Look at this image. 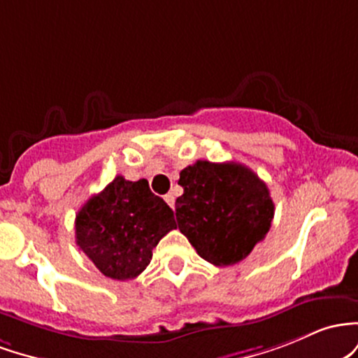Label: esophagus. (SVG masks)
I'll list each match as a JSON object with an SVG mask.
<instances>
[{"instance_id": "esophagus-1", "label": "esophagus", "mask_w": 358, "mask_h": 358, "mask_svg": "<svg viewBox=\"0 0 358 358\" xmlns=\"http://www.w3.org/2000/svg\"><path fill=\"white\" fill-rule=\"evenodd\" d=\"M164 199H166V203L169 204V206H171V208H174V194H172V192H169V194H166V196H164Z\"/></svg>"}]
</instances>
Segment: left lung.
I'll list each match as a JSON object with an SVG mask.
<instances>
[{
    "label": "left lung",
    "mask_w": 358,
    "mask_h": 358,
    "mask_svg": "<svg viewBox=\"0 0 358 358\" xmlns=\"http://www.w3.org/2000/svg\"><path fill=\"white\" fill-rule=\"evenodd\" d=\"M179 184V230L213 266L238 264L267 235L274 203L266 182L247 166L198 160L180 171Z\"/></svg>",
    "instance_id": "left-lung-1"
}]
</instances>
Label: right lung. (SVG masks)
Here are the masks:
<instances>
[{"label": "right lung", "instance_id": "obj_1", "mask_svg": "<svg viewBox=\"0 0 358 358\" xmlns=\"http://www.w3.org/2000/svg\"><path fill=\"white\" fill-rule=\"evenodd\" d=\"M174 228V213L145 179L116 176L76 215V243L103 275L128 280L145 271L152 250Z\"/></svg>", "mask_w": 358, "mask_h": 358}]
</instances>
